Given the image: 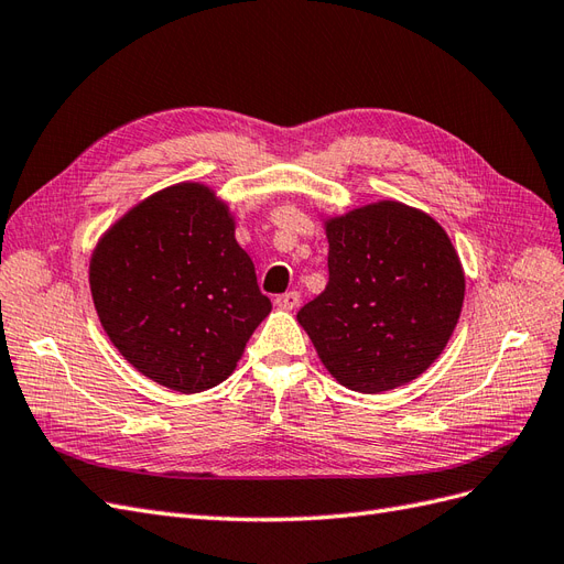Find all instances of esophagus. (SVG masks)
<instances>
[{"label":"esophagus","instance_id":"esophagus-1","mask_svg":"<svg viewBox=\"0 0 564 564\" xmlns=\"http://www.w3.org/2000/svg\"><path fill=\"white\" fill-rule=\"evenodd\" d=\"M275 303L280 305V308H284V311H292V308H296V305L301 303V296H299V292H284V294H280L275 299Z\"/></svg>","mask_w":564,"mask_h":564}]
</instances>
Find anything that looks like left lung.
I'll return each mask as SVG.
<instances>
[{"mask_svg": "<svg viewBox=\"0 0 564 564\" xmlns=\"http://www.w3.org/2000/svg\"><path fill=\"white\" fill-rule=\"evenodd\" d=\"M329 282L296 319L332 377L357 392L414 381L445 350L466 280L437 220L377 202L327 220Z\"/></svg>", "mask_w": 564, "mask_h": 564, "instance_id": "8db88e82", "label": "left lung"}]
</instances>
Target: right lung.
Segmentation results:
<instances>
[{"label": "right lung", "instance_id": "obj_1", "mask_svg": "<svg viewBox=\"0 0 564 564\" xmlns=\"http://www.w3.org/2000/svg\"><path fill=\"white\" fill-rule=\"evenodd\" d=\"M89 282L115 348L178 392L226 381L272 308L226 204L199 183L164 187L119 218Z\"/></svg>", "mask_w": 564, "mask_h": 564}]
</instances>
